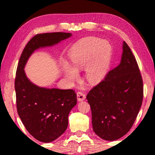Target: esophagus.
<instances>
[{
  "label": "esophagus",
  "instance_id": "1",
  "mask_svg": "<svg viewBox=\"0 0 155 155\" xmlns=\"http://www.w3.org/2000/svg\"><path fill=\"white\" fill-rule=\"evenodd\" d=\"M77 98L79 101H82L85 99V94L82 92H78L77 93Z\"/></svg>",
  "mask_w": 155,
  "mask_h": 155
}]
</instances>
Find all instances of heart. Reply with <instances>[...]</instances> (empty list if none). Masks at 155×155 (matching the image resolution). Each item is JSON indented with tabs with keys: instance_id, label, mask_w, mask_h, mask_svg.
<instances>
[{
	"instance_id": "obj_1",
	"label": "heart",
	"mask_w": 155,
	"mask_h": 155,
	"mask_svg": "<svg viewBox=\"0 0 155 155\" xmlns=\"http://www.w3.org/2000/svg\"><path fill=\"white\" fill-rule=\"evenodd\" d=\"M71 65L65 63L63 71L69 81L78 80V72L85 68V78L96 84L106 77L111 58V46L107 41L94 37L84 38L72 46L69 53Z\"/></svg>"
}]
</instances>
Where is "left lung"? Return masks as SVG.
<instances>
[{"instance_id":"left-lung-1","label":"left lung","mask_w":155,"mask_h":155,"mask_svg":"<svg viewBox=\"0 0 155 155\" xmlns=\"http://www.w3.org/2000/svg\"><path fill=\"white\" fill-rule=\"evenodd\" d=\"M143 98V84L138 65L124 41L120 64L87 95L94 132L105 140L120 138L134 124Z\"/></svg>"}]
</instances>
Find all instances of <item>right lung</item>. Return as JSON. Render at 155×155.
I'll list each match as a JSON object with an SVG mask.
<instances>
[{
    "label": "right lung",
    "instance_id": "right-lung-1",
    "mask_svg": "<svg viewBox=\"0 0 155 155\" xmlns=\"http://www.w3.org/2000/svg\"><path fill=\"white\" fill-rule=\"evenodd\" d=\"M71 36L65 32L35 35L19 60L15 80L18 113L27 131L42 143H51L66 130L69 113L77 104L76 94L73 90L36 85L27 77L24 69L36 50L56 45Z\"/></svg>",
    "mask_w": 155,
    "mask_h": 155
}]
</instances>
